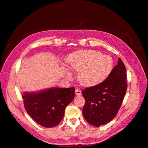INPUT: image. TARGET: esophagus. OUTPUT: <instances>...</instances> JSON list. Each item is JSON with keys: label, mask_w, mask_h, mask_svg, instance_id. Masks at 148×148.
<instances>
[{"label": "esophagus", "mask_w": 148, "mask_h": 148, "mask_svg": "<svg viewBox=\"0 0 148 148\" xmlns=\"http://www.w3.org/2000/svg\"><path fill=\"white\" fill-rule=\"evenodd\" d=\"M75 93H76V95H78V96H80L82 95V91L78 90V89H76L75 90Z\"/></svg>", "instance_id": "1"}]
</instances>
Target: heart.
<instances>
[{
  "instance_id": "obj_1",
  "label": "heart",
  "mask_w": 148,
  "mask_h": 148,
  "mask_svg": "<svg viewBox=\"0 0 148 148\" xmlns=\"http://www.w3.org/2000/svg\"><path fill=\"white\" fill-rule=\"evenodd\" d=\"M67 65L71 70L79 71L78 79L83 85L93 86L108 77L113 70V60L110 56L88 50L71 54L67 59ZM66 77L70 79L72 75L67 72Z\"/></svg>"
}]
</instances>
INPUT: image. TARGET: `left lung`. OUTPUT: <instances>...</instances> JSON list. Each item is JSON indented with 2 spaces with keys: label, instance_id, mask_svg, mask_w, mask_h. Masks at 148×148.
<instances>
[{
  "label": "left lung",
  "instance_id": "8db88e82",
  "mask_svg": "<svg viewBox=\"0 0 148 148\" xmlns=\"http://www.w3.org/2000/svg\"><path fill=\"white\" fill-rule=\"evenodd\" d=\"M126 67L119 58L105 81L82 90L85 99L82 112L88 123L98 127L116 116L126 92Z\"/></svg>",
  "mask_w": 148,
  "mask_h": 148
}]
</instances>
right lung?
<instances>
[{"label": "right lung", "mask_w": 148, "mask_h": 148, "mask_svg": "<svg viewBox=\"0 0 148 148\" xmlns=\"http://www.w3.org/2000/svg\"><path fill=\"white\" fill-rule=\"evenodd\" d=\"M75 88H53L22 95L27 113L40 125L51 127L60 123L65 108L73 100Z\"/></svg>", "instance_id": "add662e5"}]
</instances>
